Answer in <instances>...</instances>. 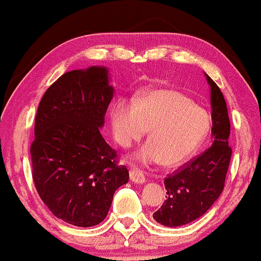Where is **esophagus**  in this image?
I'll return each mask as SVG.
<instances>
[{
	"mask_svg": "<svg viewBox=\"0 0 261 261\" xmlns=\"http://www.w3.org/2000/svg\"><path fill=\"white\" fill-rule=\"evenodd\" d=\"M129 176H130V181L136 184H142L144 183V181H146V177H144L143 172L138 169H130Z\"/></svg>",
	"mask_w": 261,
	"mask_h": 261,
	"instance_id": "1",
	"label": "esophagus"
}]
</instances>
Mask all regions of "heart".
Here are the masks:
<instances>
[{"instance_id":"1","label":"heart","mask_w":261,"mask_h":261,"mask_svg":"<svg viewBox=\"0 0 261 261\" xmlns=\"http://www.w3.org/2000/svg\"><path fill=\"white\" fill-rule=\"evenodd\" d=\"M112 132L117 142L129 147L148 130L149 142L133 156L140 164L162 161L175 166L198 149L211 127L209 114L176 91L159 90L133 98L132 105L118 101L111 110Z\"/></svg>"}]
</instances>
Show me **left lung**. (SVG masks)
Masks as SVG:
<instances>
[{
  "label": "left lung",
  "mask_w": 261,
  "mask_h": 261,
  "mask_svg": "<svg viewBox=\"0 0 261 261\" xmlns=\"http://www.w3.org/2000/svg\"><path fill=\"white\" fill-rule=\"evenodd\" d=\"M210 87L211 147L164 179L167 199L153 215L163 226L176 227L205 214L222 195L232 149L228 146L230 119L224 95L205 72Z\"/></svg>",
  "instance_id": "1"
}]
</instances>
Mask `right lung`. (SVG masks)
I'll list each match as a JSON object with an SVG mask.
<instances>
[{"label":"right lung","instance_id":"right-lung-1","mask_svg":"<svg viewBox=\"0 0 261 261\" xmlns=\"http://www.w3.org/2000/svg\"><path fill=\"white\" fill-rule=\"evenodd\" d=\"M105 66L64 73L46 90L30 153L39 197L56 217L80 227L106 218L113 195L129 179L100 133L114 95Z\"/></svg>","mask_w":261,"mask_h":261}]
</instances>
